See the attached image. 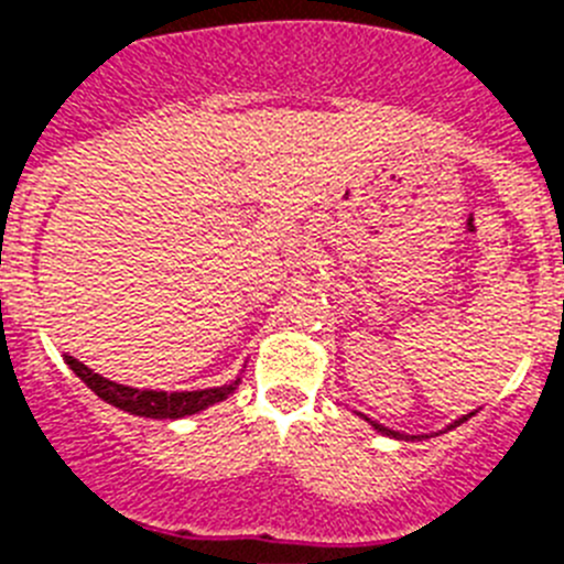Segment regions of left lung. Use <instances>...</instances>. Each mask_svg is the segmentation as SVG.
<instances>
[{"instance_id":"obj_1","label":"left lung","mask_w":564,"mask_h":564,"mask_svg":"<svg viewBox=\"0 0 564 564\" xmlns=\"http://www.w3.org/2000/svg\"><path fill=\"white\" fill-rule=\"evenodd\" d=\"M469 415H471V413H469ZM469 415H464V419L453 421V424H449V427H446V430H453V427H458V424H464V421L469 419ZM365 421H370L368 415H365ZM370 427L377 430V433H382V435H390V438H427V435H404V433H395V430L382 427V424H379V421H370Z\"/></svg>"}]
</instances>
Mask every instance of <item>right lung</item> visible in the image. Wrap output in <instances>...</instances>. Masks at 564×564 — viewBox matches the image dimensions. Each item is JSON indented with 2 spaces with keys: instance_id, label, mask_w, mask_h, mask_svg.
<instances>
[{
  "instance_id": "right-lung-1",
  "label": "right lung",
  "mask_w": 564,
  "mask_h": 564,
  "mask_svg": "<svg viewBox=\"0 0 564 564\" xmlns=\"http://www.w3.org/2000/svg\"><path fill=\"white\" fill-rule=\"evenodd\" d=\"M64 362L78 373L86 382V388H93L95 393L104 399V402L115 404V408L126 410L131 415H145V419H182V415H194L199 410L210 408V404L221 402L236 390V384L241 379L230 384H221V388H207V390H140L129 388V384H118L111 379L100 377L93 368H86L84 362H78L75 357H64Z\"/></svg>"
}]
</instances>
